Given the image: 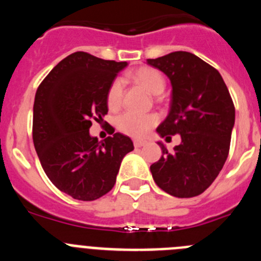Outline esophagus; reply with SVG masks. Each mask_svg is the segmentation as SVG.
Instances as JSON below:
<instances>
[{
  "mask_svg": "<svg viewBox=\"0 0 261 261\" xmlns=\"http://www.w3.org/2000/svg\"><path fill=\"white\" fill-rule=\"evenodd\" d=\"M133 144H135V147H141L146 144V141H144V140H135Z\"/></svg>",
  "mask_w": 261,
  "mask_h": 261,
  "instance_id": "esophagus-1",
  "label": "esophagus"
}]
</instances>
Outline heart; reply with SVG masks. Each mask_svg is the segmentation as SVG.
Masks as SVG:
<instances>
[{
  "mask_svg": "<svg viewBox=\"0 0 261 261\" xmlns=\"http://www.w3.org/2000/svg\"><path fill=\"white\" fill-rule=\"evenodd\" d=\"M129 77L145 87L153 95L162 94L165 90V78L153 68H140L132 71ZM121 100H123V82L120 80H115L108 89L107 105L111 110H116L121 105ZM156 123H158V117L155 115L126 111L117 117L116 125L125 135L132 137H144Z\"/></svg>",
  "mask_w": 261,
  "mask_h": 261,
  "instance_id": "heart-1",
  "label": "heart"
}]
</instances>
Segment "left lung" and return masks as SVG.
Wrapping results in <instances>:
<instances>
[{"label": "left lung", "mask_w": 261, "mask_h": 261, "mask_svg": "<svg viewBox=\"0 0 261 261\" xmlns=\"http://www.w3.org/2000/svg\"><path fill=\"white\" fill-rule=\"evenodd\" d=\"M147 65L163 71L171 82L168 115L156 128L166 140L180 135L181 142L150 166L156 186L175 197L204 192L225 165L235 123V108L217 69L190 52L149 59Z\"/></svg>", "instance_id": "1"}]
</instances>
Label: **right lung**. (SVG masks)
<instances>
[{
	"instance_id": "add662e5",
	"label": "right lung",
	"mask_w": 261,
	"mask_h": 261,
	"mask_svg": "<svg viewBox=\"0 0 261 261\" xmlns=\"http://www.w3.org/2000/svg\"><path fill=\"white\" fill-rule=\"evenodd\" d=\"M126 65L86 52L71 53L36 91L34 146L49 180L75 200L93 201L110 192L121 161L135 149L121 133L105 141L90 135L91 120L99 123L107 115L108 89Z\"/></svg>"
}]
</instances>
